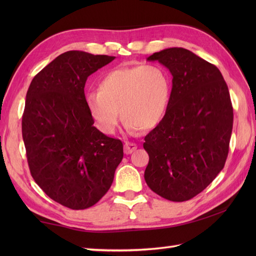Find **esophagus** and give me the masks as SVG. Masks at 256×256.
I'll list each match as a JSON object with an SVG mask.
<instances>
[{"mask_svg":"<svg viewBox=\"0 0 256 256\" xmlns=\"http://www.w3.org/2000/svg\"><path fill=\"white\" fill-rule=\"evenodd\" d=\"M138 148V145L134 144V143H130V142H126L124 145V153L128 155V154H132L133 152Z\"/></svg>","mask_w":256,"mask_h":256,"instance_id":"obj_1","label":"esophagus"}]
</instances>
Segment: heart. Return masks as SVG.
Returning a JSON list of instances; mask_svg holds the SVG:
<instances>
[{
	"label": "heart",
	"instance_id": "obj_1",
	"mask_svg": "<svg viewBox=\"0 0 256 256\" xmlns=\"http://www.w3.org/2000/svg\"><path fill=\"white\" fill-rule=\"evenodd\" d=\"M170 92V76L158 66L120 68L103 76L98 92L86 96V106L103 133L116 132L118 110L128 131L136 132L154 128L162 122Z\"/></svg>",
	"mask_w": 256,
	"mask_h": 256
}]
</instances>
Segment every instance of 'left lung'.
<instances>
[{
	"label": "left lung",
	"mask_w": 256,
	"mask_h": 256,
	"mask_svg": "<svg viewBox=\"0 0 256 256\" xmlns=\"http://www.w3.org/2000/svg\"><path fill=\"white\" fill-rule=\"evenodd\" d=\"M172 76L164 118L145 136L148 186L170 201L200 194L224 167L233 126L229 89L220 70L184 48H167L148 58Z\"/></svg>",
	"instance_id": "8db88e82"
}]
</instances>
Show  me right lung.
<instances>
[{"instance_id":"right-lung-1","label":"right lung","mask_w":256,"mask_h":256,"mask_svg":"<svg viewBox=\"0 0 256 256\" xmlns=\"http://www.w3.org/2000/svg\"><path fill=\"white\" fill-rule=\"evenodd\" d=\"M113 56L70 50L32 80L22 118L30 170L48 197L67 208L86 209L110 189L123 144L94 126L84 84Z\"/></svg>"}]
</instances>
